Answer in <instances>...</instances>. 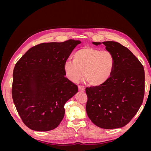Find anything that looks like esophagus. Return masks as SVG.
I'll return each mask as SVG.
<instances>
[{
    "label": "esophagus",
    "instance_id": "34e87169",
    "mask_svg": "<svg viewBox=\"0 0 151 151\" xmlns=\"http://www.w3.org/2000/svg\"><path fill=\"white\" fill-rule=\"evenodd\" d=\"M78 88H79V90L80 91H83V92H84V91H85V88L84 86H78Z\"/></svg>",
    "mask_w": 151,
    "mask_h": 151
}]
</instances>
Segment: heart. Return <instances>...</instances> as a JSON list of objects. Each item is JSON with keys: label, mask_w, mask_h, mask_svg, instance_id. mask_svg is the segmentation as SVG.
Wrapping results in <instances>:
<instances>
[{"label": "heart", "mask_w": 151, "mask_h": 151, "mask_svg": "<svg viewBox=\"0 0 151 151\" xmlns=\"http://www.w3.org/2000/svg\"><path fill=\"white\" fill-rule=\"evenodd\" d=\"M115 64V57L110 52L84 47L75 52L73 61L64 63L63 71L72 82H78L83 75L89 85L99 86L110 78Z\"/></svg>", "instance_id": "obj_1"}]
</instances>
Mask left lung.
<instances>
[{
    "label": "left lung",
    "instance_id": "left-lung-1",
    "mask_svg": "<svg viewBox=\"0 0 151 151\" xmlns=\"http://www.w3.org/2000/svg\"><path fill=\"white\" fill-rule=\"evenodd\" d=\"M102 44L115 57V67L104 84L86 88V109L94 125L104 129H118L130 122L143 102L144 67L130 50L120 43L104 42Z\"/></svg>",
    "mask_w": 151,
    "mask_h": 151
}]
</instances>
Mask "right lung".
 I'll use <instances>...</instances> for the list:
<instances>
[{
    "mask_svg": "<svg viewBox=\"0 0 151 151\" xmlns=\"http://www.w3.org/2000/svg\"><path fill=\"white\" fill-rule=\"evenodd\" d=\"M81 43L68 40L41 43L16 63L12 96L22 121L30 129L52 130L62 120L65 103L78 92L77 86L65 77L63 64Z\"/></svg>",
    "mask_w": 151,
    "mask_h": 151,
    "instance_id": "1",
    "label": "right lung"
}]
</instances>
